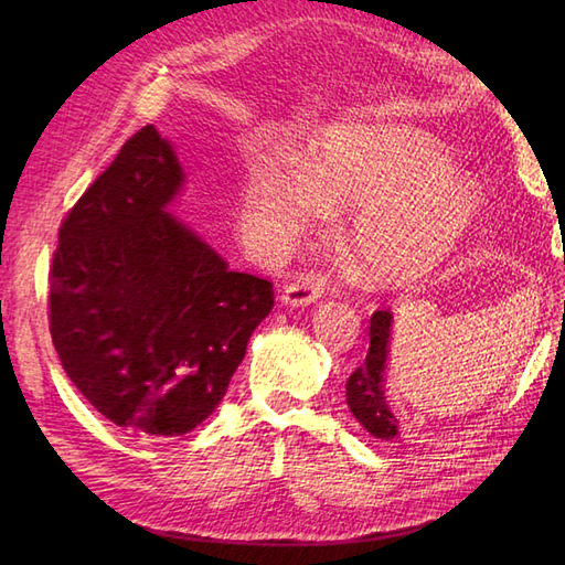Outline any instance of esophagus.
I'll return each mask as SVG.
<instances>
[{"mask_svg": "<svg viewBox=\"0 0 565 565\" xmlns=\"http://www.w3.org/2000/svg\"><path fill=\"white\" fill-rule=\"evenodd\" d=\"M322 292L320 280L316 276H297L295 280H289L282 289V303L285 306H309L318 301Z\"/></svg>", "mask_w": 565, "mask_h": 565, "instance_id": "obj_1", "label": "esophagus"}]
</instances>
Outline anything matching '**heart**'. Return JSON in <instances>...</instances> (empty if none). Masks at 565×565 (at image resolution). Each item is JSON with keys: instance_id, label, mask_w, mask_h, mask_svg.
<instances>
[{"instance_id": "obj_1", "label": "heart", "mask_w": 565, "mask_h": 565, "mask_svg": "<svg viewBox=\"0 0 565 565\" xmlns=\"http://www.w3.org/2000/svg\"><path fill=\"white\" fill-rule=\"evenodd\" d=\"M426 136L398 127L332 129L311 146L301 174L256 164L243 224L270 241L303 231L328 207H353L347 247L374 287L415 285L465 243L481 216L478 188Z\"/></svg>"}]
</instances>
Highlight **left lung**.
<instances>
[{
    "label": "left lung",
    "instance_id": "1",
    "mask_svg": "<svg viewBox=\"0 0 565 565\" xmlns=\"http://www.w3.org/2000/svg\"><path fill=\"white\" fill-rule=\"evenodd\" d=\"M391 322L393 313L388 309H377L370 318V349L365 363L351 372L347 382V403L353 417L363 424V429L374 438L388 443H401V426L393 417L384 401V367L388 355V339H391Z\"/></svg>",
    "mask_w": 565,
    "mask_h": 565
}]
</instances>
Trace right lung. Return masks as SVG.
<instances>
[{
  "instance_id": "right-lung-1",
  "label": "right lung",
  "mask_w": 565,
  "mask_h": 565,
  "mask_svg": "<svg viewBox=\"0 0 565 565\" xmlns=\"http://www.w3.org/2000/svg\"><path fill=\"white\" fill-rule=\"evenodd\" d=\"M181 164L146 125L65 214L49 268V332L100 415L181 436L226 396L273 282L228 264L167 214Z\"/></svg>"
}]
</instances>
